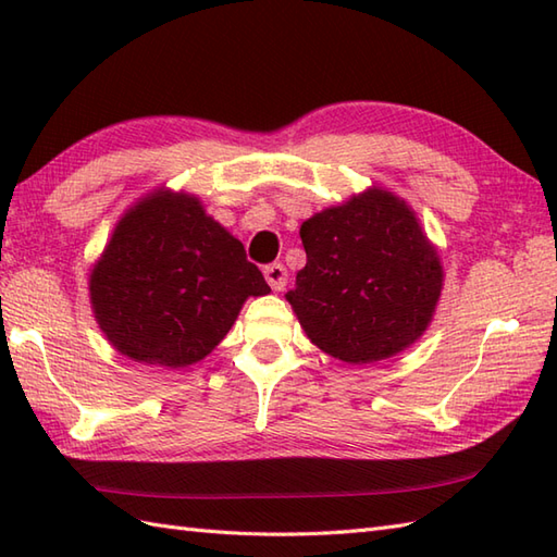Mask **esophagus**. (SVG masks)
<instances>
[{
    "label": "esophagus",
    "mask_w": 557,
    "mask_h": 557,
    "mask_svg": "<svg viewBox=\"0 0 557 557\" xmlns=\"http://www.w3.org/2000/svg\"><path fill=\"white\" fill-rule=\"evenodd\" d=\"M263 272H265L268 285L275 292H282L287 287V268L282 263H270V265H265Z\"/></svg>",
    "instance_id": "esophagus-1"
}]
</instances>
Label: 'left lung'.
<instances>
[{"label": "left lung", "mask_w": 557, "mask_h": 557, "mask_svg": "<svg viewBox=\"0 0 557 557\" xmlns=\"http://www.w3.org/2000/svg\"><path fill=\"white\" fill-rule=\"evenodd\" d=\"M306 268L287 292L313 345L373 363L417 342L443 289V268L405 200L373 188L301 224Z\"/></svg>", "instance_id": "left-lung-1"}]
</instances>
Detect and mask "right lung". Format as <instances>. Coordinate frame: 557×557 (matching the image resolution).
<instances>
[{"label":"right lung","mask_w":557,"mask_h":557,"mask_svg":"<svg viewBox=\"0 0 557 557\" xmlns=\"http://www.w3.org/2000/svg\"><path fill=\"white\" fill-rule=\"evenodd\" d=\"M263 272L196 198L158 191L116 224L90 272V301L112 347L182 369L215 349L242 304L263 297Z\"/></svg>","instance_id":"1"}]
</instances>
